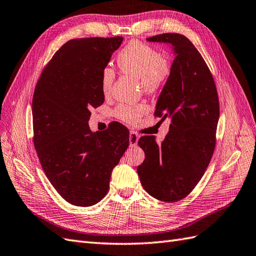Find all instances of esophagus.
Here are the masks:
<instances>
[{
	"instance_id": "1",
	"label": "esophagus",
	"mask_w": 256,
	"mask_h": 256,
	"mask_svg": "<svg viewBox=\"0 0 256 256\" xmlns=\"http://www.w3.org/2000/svg\"><path fill=\"white\" fill-rule=\"evenodd\" d=\"M139 138H140V136L136 134V132H132H132H129V143H130V146H136V143H138Z\"/></svg>"
}]
</instances>
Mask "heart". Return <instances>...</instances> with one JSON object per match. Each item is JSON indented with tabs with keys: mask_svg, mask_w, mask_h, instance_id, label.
<instances>
[{
	"mask_svg": "<svg viewBox=\"0 0 256 256\" xmlns=\"http://www.w3.org/2000/svg\"><path fill=\"white\" fill-rule=\"evenodd\" d=\"M117 64L122 72L139 78L146 91L156 90L170 74L168 60L162 58L154 48L139 41H132L118 53ZM114 78V70L105 67L101 74V89L104 94L110 92ZM146 110L144 105H120L115 114L124 122H134Z\"/></svg>",
	"mask_w": 256,
	"mask_h": 256,
	"instance_id": "obj_1",
	"label": "heart"
}]
</instances>
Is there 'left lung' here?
<instances>
[{
  "label": "left lung",
  "mask_w": 256,
  "mask_h": 256,
  "mask_svg": "<svg viewBox=\"0 0 256 256\" xmlns=\"http://www.w3.org/2000/svg\"><path fill=\"white\" fill-rule=\"evenodd\" d=\"M146 40L168 43L175 54L154 113L162 120L170 118V124L160 144L154 136L139 139L146 158L136 172L150 196L163 202H177L194 189L210 164L220 102L206 63L186 36L163 34Z\"/></svg>",
  "instance_id": "obj_1"
}]
</instances>
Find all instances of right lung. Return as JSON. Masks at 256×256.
I'll return each instance as SVG.
<instances>
[{
  "mask_svg": "<svg viewBox=\"0 0 256 256\" xmlns=\"http://www.w3.org/2000/svg\"><path fill=\"white\" fill-rule=\"evenodd\" d=\"M122 36L66 42L44 67L32 98L34 144L50 182L68 203L91 206L106 196L113 168L129 146L116 122L92 132L90 110L104 102L101 74Z\"/></svg>",
  "mask_w": 256,
  "mask_h": 256,
  "instance_id": "right-lung-1",
  "label": "right lung"
}]
</instances>
